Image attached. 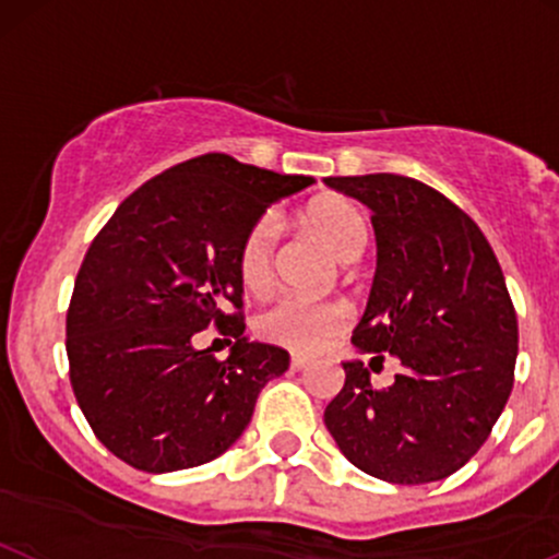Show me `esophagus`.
<instances>
[{"instance_id":"esophagus-1","label":"esophagus","mask_w":559,"mask_h":559,"mask_svg":"<svg viewBox=\"0 0 559 559\" xmlns=\"http://www.w3.org/2000/svg\"><path fill=\"white\" fill-rule=\"evenodd\" d=\"M310 364H313V358H308V356H299V354L292 356V369H297V372H302V369H308Z\"/></svg>"}]
</instances>
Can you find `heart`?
Listing matches in <instances>:
<instances>
[{"label":"heart","instance_id":"1","mask_svg":"<svg viewBox=\"0 0 559 559\" xmlns=\"http://www.w3.org/2000/svg\"><path fill=\"white\" fill-rule=\"evenodd\" d=\"M305 222L340 257L350 262L367 243V225L358 209L345 198H319L305 209ZM275 219H262L251 227L238 251V275L246 289H264L273 278ZM348 321L343 302H310V299L281 295L270 299L257 313V334L267 343L292 350H316Z\"/></svg>","mask_w":559,"mask_h":559}]
</instances>
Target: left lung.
Listing matches in <instances>:
<instances>
[{"mask_svg":"<svg viewBox=\"0 0 559 559\" xmlns=\"http://www.w3.org/2000/svg\"><path fill=\"white\" fill-rule=\"evenodd\" d=\"M372 211L378 270L354 329L358 354L399 358L374 391L358 358L324 423L369 477L426 485L455 474L490 437L514 385L516 313L481 230L423 181L399 174L326 176Z\"/></svg>","mask_w":559,"mask_h":559,"instance_id":"1","label":"left lung"}]
</instances>
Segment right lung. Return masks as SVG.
Segmentation results:
<instances>
[{
    "label": "right lung",
    "instance_id": "1",
    "mask_svg": "<svg viewBox=\"0 0 559 559\" xmlns=\"http://www.w3.org/2000/svg\"><path fill=\"white\" fill-rule=\"evenodd\" d=\"M310 185L214 152L141 185L96 235L67 313L69 378L98 442L128 466L168 474L219 457L289 369L284 348L222 310L243 299L246 235ZM211 320L236 337L225 362L191 343Z\"/></svg>",
    "mask_w": 559,
    "mask_h": 559
}]
</instances>
